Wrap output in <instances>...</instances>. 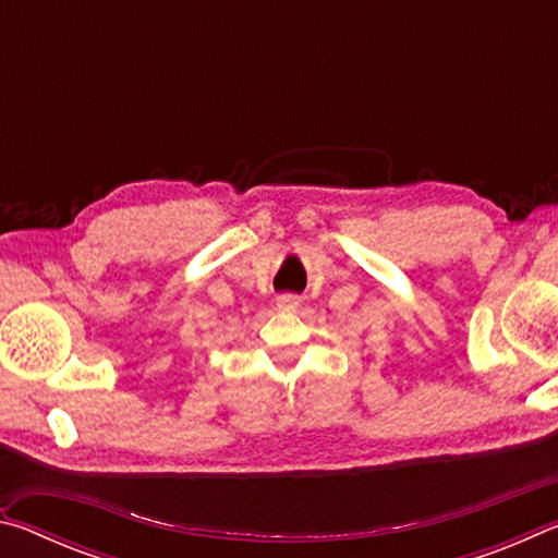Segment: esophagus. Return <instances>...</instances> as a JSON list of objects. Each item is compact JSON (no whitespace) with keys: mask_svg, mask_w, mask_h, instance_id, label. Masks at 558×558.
Returning a JSON list of instances; mask_svg holds the SVG:
<instances>
[{"mask_svg":"<svg viewBox=\"0 0 558 558\" xmlns=\"http://www.w3.org/2000/svg\"><path fill=\"white\" fill-rule=\"evenodd\" d=\"M276 307L282 310V313H295V310L300 307V298L292 295V292H286V295L276 298Z\"/></svg>","mask_w":558,"mask_h":558,"instance_id":"esophagus-1","label":"esophagus"}]
</instances>
